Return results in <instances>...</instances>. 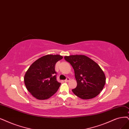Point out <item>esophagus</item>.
<instances>
[{
	"instance_id": "1",
	"label": "esophagus",
	"mask_w": 129,
	"mask_h": 129,
	"mask_svg": "<svg viewBox=\"0 0 129 129\" xmlns=\"http://www.w3.org/2000/svg\"><path fill=\"white\" fill-rule=\"evenodd\" d=\"M70 80V78H69V77H68L67 78H66V79L64 81L65 82H69V81Z\"/></svg>"
}]
</instances>
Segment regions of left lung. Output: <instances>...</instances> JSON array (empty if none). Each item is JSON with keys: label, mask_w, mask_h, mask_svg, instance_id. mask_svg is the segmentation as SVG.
I'll return each mask as SVG.
<instances>
[{"label": "left lung", "mask_w": 129, "mask_h": 129, "mask_svg": "<svg viewBox=\"0 0 129 129\" xmlns=\"http://www.w3.org/2000/svg\"><path fill=\"white\" fill-rule=\"evenodd\" d=\"M74 71L77 86L73 92L82 99L96 97L103 89L106 77L103 71L96 62L88 57L82 55L64 57Z\"/></svg>", "instance_id": "1"}]
</instances>
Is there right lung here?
<instances>
[{
	"label": "right lung",
	"mask_w": 129,
	"mask_h": 129,
	"mask_svg": "<svg viewBox=\"0 0 129 129\" xmlns=\"http://www.w3.org/2000/svg\"><path fill=\"white\" fill-rule=\"evenodd\" d=\"M63 58L59 55H47L32 63L24 75L26 88L37 99L49 98L58 90L60 83L56 80L55 64Z\"/></svg>",
	"instance_id": "add662e5"
}]
</instances>
